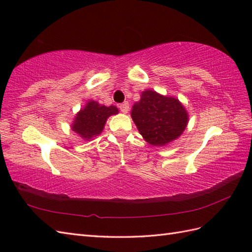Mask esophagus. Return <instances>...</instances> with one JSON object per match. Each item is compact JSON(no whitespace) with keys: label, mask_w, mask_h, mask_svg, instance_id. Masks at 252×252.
Returning a JSON list of instances; mask_svg holds the SVG:
<instances>
[{"label":"esophagus","mask_w":252,"mask_h":252,"mask_svg":"<svg viewBox=\"0 0 252 252\" xmlns=\"http://www.w3.org/2000/svg\"><path fill=\"white\" fill-rule=\"evenodd\" d=\"M119 109L121 110V112H123V114H126V112H129V109H130V105H129V103H122V104H120L119 106Z\"/></svg>","instance_id":"obj_1"}]
</instances>
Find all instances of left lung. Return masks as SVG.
Segmentation results:
<instances>
[{"label":"left lung","mask_w":252,"mask_h":252,"mask_svg":"<svg viewBox=\"0 0 252 252\" xmlns=\"http://www.w3.org/2000/svg\"><path fill=\"white\" fill-rule=\"evenodd\" d=\"M131 116L145 141L155 146H164L178 138L189 120L178 99L151 90L142 93L141 100L133 105Z\"/></svg>","instance_id":"1"}]
</instances>
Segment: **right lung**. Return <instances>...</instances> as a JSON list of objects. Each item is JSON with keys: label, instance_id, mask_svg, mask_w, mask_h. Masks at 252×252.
<instances>
[{"label": "right lung", "instance_id": "1", "mask_svg": "<svg viewBox=\"0 0 252 252\" xmlns=\"http://www.w3.org/2000/svg\"><path fill=\"white\" fill-rule=\"evenodd\" d=\"M116 114H118L117 107H106L99 105L97 101L90 100L77 115L72 125V130L84 140H91L103 131L107 118Z\"/></svg>", "mask_w": 252, "mask_h": 252}]
</instances>
